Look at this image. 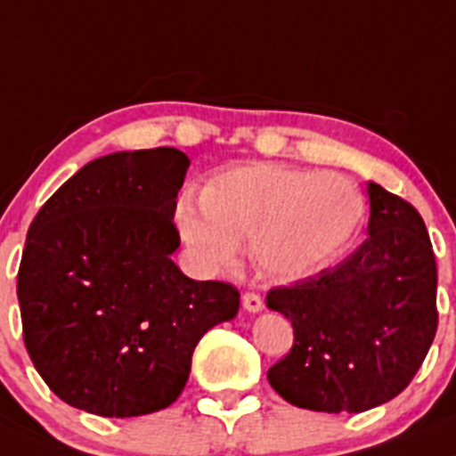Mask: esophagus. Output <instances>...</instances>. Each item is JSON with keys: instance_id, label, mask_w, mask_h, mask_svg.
Instances as JSON below:
<instances>
[{"instance_id": "1", "label": "esophagus", "mask_w": 456, "mask_h": 456, "mask_svg": "<svg viewBox=\"0 0 456 456\" xmlns=\"http://www.w3.org/2000/svg\"><path fill=\"white\" fill-rule=\"evenodd\" d=\"M241 302H244V309L250 311V314H257V311L264 309L262 296H259V293H255V290H248V293H244Z\"/></svg>"}]
</instances>
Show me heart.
Segmentation results:
<instances>
[{
    "mask_svg": "<svg viewBox=\"0 0 456 456\" xmlns=\"http://www.w3.org/2000/svg\"><path fill=\"white\" fill-rule=\"evenodd\" d=\"M362 219V197L340 175L296 167H237L215 176L201 192V208L183 203L181 235L212 266L237 259L250 240L259 271L273 280H297L333 257Z\"/></svg>",
    "mask_w": 456,
    "mask_h": 456,
    "instance_id": "heart-1",
    "label": "heart"
}]
</instances>
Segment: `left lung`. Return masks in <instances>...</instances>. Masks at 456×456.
I'll list each match as a JSON object with an SVG mask.
<instances>
[{"label": "left lung", "instance_id": "left-lung-1", "mask_svg": "<svg viewBox=\"0 0 456 456\" xmlns=\"http://www.w3.org/2000/svg\"><path fill=\"white\" fill-rule=\"evenodd\" d=\"M370 237L349 257L268 290L293 324V346L268 370L290 405L358 411L411 383L435 340L436 259L411 203L370 183Z\"/></svg>", "mask_w": 456, "mask_h": 456}]
</instances>
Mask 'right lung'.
<instances>
[{"label":"right lung","mask_w":456,"mask_h":456,"mask_svg":"<svg viewBox=\"0 0 456 456\" xmlns=\"http://www.w3.org/2000/svg\"><path fill=\"white\" fill-rule=\"evenodd\" d=\"M188 167L175 147L102 156L30 224L17 271L24 345L77 410L127 419L172 405L203 333L237 315L235 286L190 280L170 259Z\"/></svg>","instance_id":"obj_1"}]
</instances>
